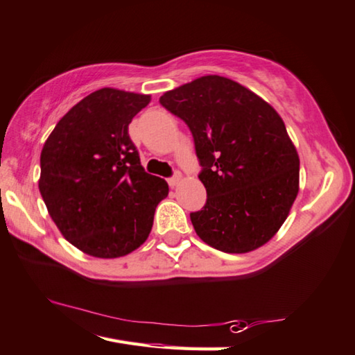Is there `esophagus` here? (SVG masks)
<instances>
[{
    "mask_svg": "<svg viewBox=\"0 0 355 355\" xmlns=\"http://www.w3.org/2000/svg\"><path fill=\"white\" fill-rule=\"evenodd\" d=\"M182 182H183V177H182V173L178 172L172 178H169V186H171V188H177V186Z\"/></svg>",
    "mask_w": 355,
    "mask_h": 355,
    "instance_id": "34e87169",
    "label": "esophagus"
}]
</instances>
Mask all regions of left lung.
<instances>
[{
    "instance_id": "obj_1",
    "label": "left lung",
    "mask_w": 355,
    "mask_h": 355,
    "mask_svg": "<svg viewBox=\"0 0 355 355\" xmlns=\"http://www.w3.org/2000/svg\"><path fill=\"white\" fill-rule=\"evenodd\" d=\"M202 164L206 205L191 212L197 236L225 253H250L286 222L300 191V157L278 112L228 77L209 74L166 92Z\"/></svg>"
}]
</instances>
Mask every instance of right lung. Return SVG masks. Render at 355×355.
Segmentation results:
<instances>
[{
  "instance_id": "1",
  "label": "right lung",
  "mask_w": 355,
  "mask_h": 355,
  "mask_svg": "<svg viewBox=\"0 0 355 355\" xmlns=\"http://www.w3.org/2000/svg\"><path fill=\"white\" fill-rule=\"evenodd\" d=\"M150 94L101 88L57 122L40 155L38 189L65 239L85 254L113 259L146 242L163 178L139 163L128 124Z\"/></svg>"
}]
</instances>
